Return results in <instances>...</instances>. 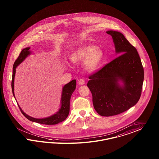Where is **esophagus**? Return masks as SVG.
Wrapping results in <instances>:
<instances>
[{
  "label": "esophagus",
  "instance_id": "1",
  "mask_svg": "<svg viewBox=\"0 0 159 159\" xmlns=\"http://www.w3.org/2000/svg\"><path fill=\"white\" fill-rule=\"evenodd\" d=\"M78 83H79V84H80V85H83V84H85V82H84V80H83V79H80L79 81H78Z\"/></svg>",
  "mask_w": 159,
  "mask_h": 159
}]
</instances>
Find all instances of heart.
<instances>
[{"label":"heart","mask_w":159,"mask_h":159,"mask_svg":"<svg viewBox=\"0 0 159 159\" xmlns=\"http://www.w3.org/2000/svg\"><path fill=\"white\" fill-rule=\"evenodd\" d=\"M70 58L73 63L84 61V69L91 72L95 71L99 67L104 58V52L95 45H85L75 50Z\"/></svg>","instance_id":"b5f03b06"}]
</instances>
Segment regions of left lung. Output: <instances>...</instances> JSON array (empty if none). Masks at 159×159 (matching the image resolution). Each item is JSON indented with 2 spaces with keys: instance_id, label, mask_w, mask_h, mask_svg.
<instances>
[{
  "instance_id": "1",
  "label": "left lung",
  "mask_w": 159,
  "mask_h": 159,
  "mask_svg": "<svg viewBox=\"0 0 159 159\" xmlns=\"http://www.w3.org/2000/svg\"><path fill=\"white\" fill-rule=\"evenodd\" d=\"M121 55L89 76L93 106L102 116L117 115L129 109L140 99L144 70L136 49L122 33L108 30ZM121 83L120 84V83Z\"/></svg>"
}]
</instances>
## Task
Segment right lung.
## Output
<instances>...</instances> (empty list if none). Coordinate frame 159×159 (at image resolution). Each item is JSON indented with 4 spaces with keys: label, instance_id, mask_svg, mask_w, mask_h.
I'll return each mask as SVG.
<instances>
[{
    "label": "right lung",
    "instance_id": "right-lung-1",
    "mask_svg": "<svg viewBox=\"0 0 159 159\" xmlns=\"http://www.w3.org/2000/svg\"><path fill=\"white\" fill-rule=\"evenodd\" d=\"M30 49V48L28 47L22 50L19 57L15 61L13 65L12 80H11V89H12V93L15 98V96L14 93V82H15V76L16 74V69L20 63H22L23 61L25 60V59L28 57V56L31 55L32 52L29 50ZM76 80H71V82L68 83L63 87L61 95L60 109L54 115L50 116L49 117L42 118V119L34 118L26 114L22 110L18 103L17 104L22 114L25 116V117L27 118L28 120L32 121L33 122H36V123H38L43 125H56L66 120V118L69 115V110H70V101L71 94L76 89Z\"/></svg>",
    "mask_w": 159,
    "mask_h": 159
}]
</instances>
